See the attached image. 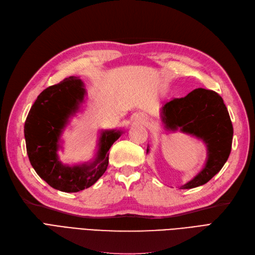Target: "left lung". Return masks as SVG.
Returning <instances> with one entry per match:
<instances>
[{
    "label": "left lung",
    "instance_id": "8db88e82",
    "mask_svg": "<svg viewBox=\"0 0 255 255\" xmlns=\"http://www.w3.org/2000/svg\"><path fill=\"white\" fill-rule=\"evenodd\" d=\"M160 116L166 130H179L207 145L203 168L180 188L188 190L209 182L225 165L232 147L233 126L223 98L214 91L198 88L185 97L166 103Z\"/></svg>",
    "mask_w": 255,
    "mask_h": 255
}]
</instances>
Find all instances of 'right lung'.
<instances>
[{
	"instance_id": "add662e5",
	"label": "right lung",
	"mask_w": 255,
	"mask_h": 255,
	"mask_svg": "<svg viewBox=\"0 0 255 255\" xmlns=\"http://www.w3.org/2000/svg\"><path fill=\"white\" fill-rule=\"evenodd\" d=\"M87 91L76 76L46 88L31 106L24 125L28 159L38 176L55 190L76 193L92 186L108 167L109 149L123 131L102 130L92 161L75 165L63 164L58 150L70 119L80 111Z\"/></svg>"
}]
</instances>
